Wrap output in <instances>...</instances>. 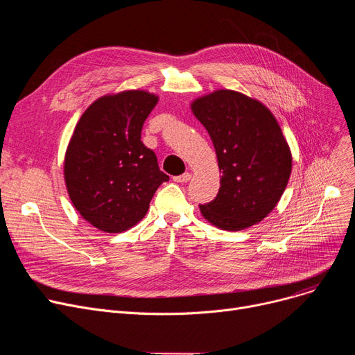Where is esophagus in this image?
<instances>
[{"instance_id":"obj_1","label":"esophagus","mask_w":355,"mask_h":355,"mask_svg":"<svg viewBox=\"0 0 355 355\" xmlns=\"http://www.w3.org/2000/svg\"><path fill=\"white\" fill-rule=\"evenodd\" d=\"M190 178H191V174H190V173H184L182 175L174 177V181H175V182H187V181H190Z\"/></svg>"}]
</instances>
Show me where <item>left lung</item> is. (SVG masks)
Listing matches in <instances>:
<instances>
[{
  "mask_svg": "<svg viewBox=\"0 0 355 355\" xmlns=\"http://www.w3.org/2000/svg\"><path fill=\"white\" fill-rule=\"evenodd\" d=\"M207 129L221 173L217 197L200 206L213 226L239 232L262 221L292 171L291 148L272 112L243 93L218 89L191 103Z\"/></svg>",
  "mask_w": 355,
  "mask_h": 355,
  "instance_id": "obj_1",
  "label": "left lung"
}]
</instances>
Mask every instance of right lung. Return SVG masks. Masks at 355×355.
<instances>
[{"instance_id": "1", "label": "right lung", "mask_w": 355, "mask_h": 355, "mask_svg": "<svg viewBox=\"0 0 355 355\" xmlns=\"http://www.w3.org/2000/svg\"><path fill=\"white\" fill-rule=\"evenodd\" d=\"M158 103L146 90L101 96L80 116L64 155V182L74 209L106 233L129 230L170 180L141 141L145 119Z\"/></svg>"}]
</instances>
